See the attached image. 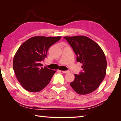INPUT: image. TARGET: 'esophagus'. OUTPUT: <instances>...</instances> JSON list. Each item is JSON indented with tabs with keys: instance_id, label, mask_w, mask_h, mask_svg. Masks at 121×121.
<instances>
[{
	"instance_id": "obj_1",
	"label": "esophagus",
	"mask_w": 121,
	"mask_h": 121,
	"mask_svg": "<svg viewBox=\"0 0 121 121\" xmlns=\"http://www.w3.org/2000/svg\"><path fill=\"white\" fill-rule=\"evenodd\" d=\"M62 72H63V73H69V71H61Z\"/></svg>"
}]
</instances>
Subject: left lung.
<instances>
[{"label":"left lung","instance_id":"8db88e82","mask_svg":"<svg viewBox=\"0 0 121 121\" xmlns=\"http://www.w3.org/2000/svg\"><path fill=\"white\" fill-rule=\"evenodd\" d=\"M77 55V61L82 64L83 72L75 74L70 85L76 92L81 95L95 90L104 79L107 70V60L101 47L85 36L64 37Z\"/></svg>","mask_w":121,"mask_h":121}]
</instances>
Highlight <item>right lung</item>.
Listing matches in <instances>:
<instances>
[{
  "mask_svg": "<svg viewBox=\"0 0 121 121\" xmlns=\"http://www.w3.org/2000/svg\"><path fill=\"white\" fill-rule=\"evenodd\" d=\"M61 36H34L25 41L17 50L13 60L16 77L24 88L38 92L48 85L56 71L43 68L40 62L47 56L49 47Z\"/></svg>",
  "mask_w": 121,
  "mask_h": 121,
  "instance_id": "1",
  "label": "right lung"
}]
</instances>
